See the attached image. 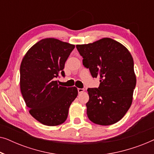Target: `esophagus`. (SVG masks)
<instances>
[{
  "instance_id": "obj_1",
  "label": "esophagus",
  "mask_w": 154,
  "mask_h": 154,
  "mask_svg": "<svg viewBox=\"0 0 154 154\" xmlns=\"http://www.w3.org/2000/svg\"><path fill=\"white\" fill-rule=\"evenodd\" d=\"M84 91H85V89H83V88H78V92H79V94L82 93Z\"/></svg>"
}]
</instances>
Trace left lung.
<instances>
[{"mask_svg":"<svg viewBox=\"0 0 154 154\" xmlns=\"http://www.w3.org/2000/svg\"><path fill=\"white\" fill-rule=\"evenodd\" d=\"M76 48L92 76L100 79L98 88L88 89V119L101 125L117 123L127 113L133 99L136 75L131 54L110 38L77 45Z\"/></svg>","mask_w":154,"mask_h":154,"instance_id":"obj_1","label":"left lung"}]
</instances>
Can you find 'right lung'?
I'll return each instance as SVG.
<instances>
[{"label":"right lung","instance_id":"obj_1","mask_svg":"<svg viewBox=\"0 0 154 154\" xmlns=\"http://www.w3.org/2000/svg\"><path fill=\"white\" fill-rule=\"evenodd\" d=\"M74 48L72 44L48 38L34 44L22 59L21 92L29 113L43 125L64 123L78 95L75 87H63L54 81L60 74L64 76L65 62Z\"/></svg>","mask_w":154,"mask_h":154}]
</instances>
